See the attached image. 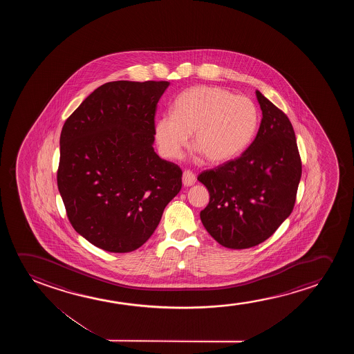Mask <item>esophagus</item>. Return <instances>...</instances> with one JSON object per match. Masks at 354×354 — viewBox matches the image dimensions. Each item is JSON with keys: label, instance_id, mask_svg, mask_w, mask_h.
I'll use <instances>...</instances> for the list:
<instances>
[{"label": "esophagus", "instance_id": "1", "mask_svg": "<svg viewBox=\"0 0 354 354\" xmlns=\"http://www.w3.org/2000/svg\"><path fill=\"white\" fill-rule=\"evenodd\" d=\"M196 183V175L191 170H185L183 173V184L184 186H192Z\"/></svg>", "mask_w": 354, "mask_h": 354}]
</instances>
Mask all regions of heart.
<instances>
[{
	"label": "heart",
	"instance_id": "heart-1",
	"mask_svg": "<svg viewBox=\"0 0 354 354\" xmlns=\"http://www.w3.org/2000/svg\"><path fill=\"white\" fill-rule=\"evenodd\" d=\"M260 123V111L250 97L234 95L221 87L189 88L175 99L173 113L157 120L155 136L160 153L178 158L194 145L212 163L232 160L252 142Z\"/></svg>",
	"mask_w": 354,
	"mask_h": 354
}]
</instances>
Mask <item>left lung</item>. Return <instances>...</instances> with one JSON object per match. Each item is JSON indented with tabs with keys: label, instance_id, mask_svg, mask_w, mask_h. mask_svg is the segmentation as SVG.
I'll return each mask as SVG.
<instances>
[{
	"label": "left lung",
	"instance_id": "obj_1",
	"mask_svg": "<svg viewBox=\"0 0 354 354\" xmlns=\"http://www.w3.org/2000/svg\"><path fill=\"white\" fill-rule=\"evenodd\" d=\"M262 120L242 155L197 179L210 199L201 212L209 234L223 247L247 249L265 242L290 215L302 173L291 122L257 91Z\"/></svg>",
	"mask_w": 354,
	"mask_h": 354
}]
</instances>
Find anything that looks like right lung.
<instances>
[{
  "label": "right lung",
  "instance_id": "right-lung-1",
  "mask_svg": "<svg viewBox=\"0 0 354 354\" xmlns=\"http://www.w3.org/2000/svg\"><path fill=\"white\" fill-rule=\"evenodd\" d=\"M167 81H115L89 94L60 134L57 183L68 221L110 252L140 248L181 189L183 170L153 150Z\"/></svg>",
  "mask_w": 354,
  "mask_h": 354
}]
</instances>
